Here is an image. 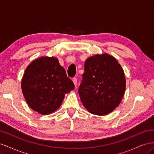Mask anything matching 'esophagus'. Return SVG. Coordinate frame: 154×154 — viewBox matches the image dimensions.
Here are the masks:
<instances>
[{
    "instance_id": "34e87169",
    "label": "esophagus",
    "mask_w": 154,
    "mask_h": 154,
    "mask_svg": "<svg viewBox=\"0 0 154 154\" xmlns=\"http://www.w3.org/2000/svg\"><path fill=\"white\" fill-rule=\"evenodd\" d=\"M72 82L74 83V85H75V87H76V85H77V78H74L72 79Z\"/></svg>"
}]
</instances>
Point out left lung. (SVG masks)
Listing matches in <instances>:
<instances>
[{"instance_id": "obj_1", "label": "left lung", "mask_w": 154, "mask_h": 154, "mask_svg": "<svg viewBox=\"0 0 154 154\" xmlns=\"http://www.w3.org/2000/svg\"><path fill=\"white\" fill-rule=\"evenodd\" d=\"M78 89L83 105L90 113L103 116L112 112L124 96L126 80L116 59L108 54L87 59Z\"/></svg>"}]
</instances>
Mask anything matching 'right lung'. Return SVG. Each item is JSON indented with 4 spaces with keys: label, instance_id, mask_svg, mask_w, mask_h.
Returning <instances> with one entry per match:
<instances>
[{
    "label": "right lung",
    "instance_id": "add662e5",
    "mask_svg": "<svg viewBox=\"0 0 154 154\" xmlns=\"http://www.w3.org/2000/svg\"><path fill=\"white\" fill-rule=\"evenodd\" d=\"M21 87L23 95L31 109L48 115L62 105L65 94L74 88L66 70L54 57H40L27 67Z\"/></svg>",
    "mask_w": 154,
    "mask_h": 154
}]
</instances>
